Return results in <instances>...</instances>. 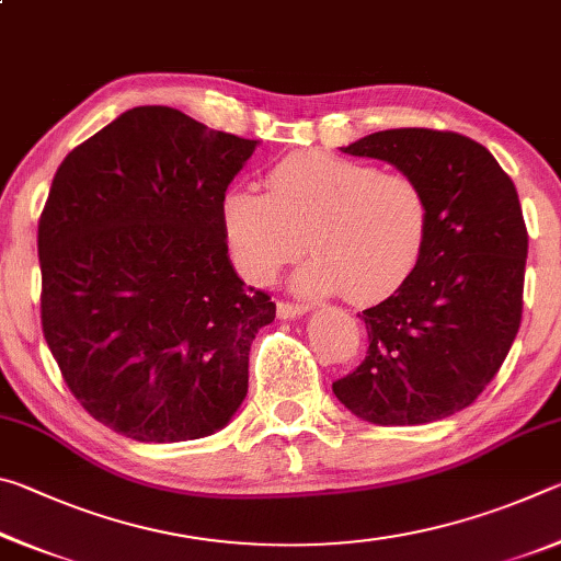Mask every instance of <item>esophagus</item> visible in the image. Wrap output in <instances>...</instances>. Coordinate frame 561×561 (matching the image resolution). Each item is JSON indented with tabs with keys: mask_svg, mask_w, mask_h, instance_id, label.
<instances>
[{
	"mask_svg": "<svg viewBox=\"0 0 561 561\" xmlns=\"http://www.w3.org/2000/svg\"><path fill=\"white\" fill-rule=\"evenodd\" d=\"M309 307L307 304H294V301H277V314L282 317V319H294V317H299V314H304V311H307Z\"/></svg>",
	"mask_w": 561,
	"mask_h": 561,
	"instance_id": "obj_1",
	"label": "esophagus"
}]
</instances>
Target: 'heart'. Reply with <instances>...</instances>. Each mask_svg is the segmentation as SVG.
<instances>
[{"label":"heart","instance_id":"b5f03b06","mask_svg":"<svg viewBox=\"0 0 561 561\" xmlns=\"http://www.w3.org/2000/svg\"><path fill=\"white\" fill-rule=\"evenodd\" d=\"M431 201L413 175L324 150H299L264 175V193L237 185L222 197V227L237 267L267 284L284 264L314 254L297 274L307 294L351 301L393 294L423 260Z\"/></svg>","mask_w":561,"mask_h":561}]
</instances>
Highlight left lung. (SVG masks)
<instances>
[{
    "label": "left lung",
    "mask_w": 561,
    "mask_h": 561,
    "mask_svg": "<svg viewBox=\"0 0 561 561\" xmlns=\"http://www.w3.org/2000/svg\"><path fill=\"white\" fill-rule=\"evenodd\" d=\"M344 153L413 175L433 222L411 277L358 314L366 358L331 388L378 425L440 421L474 403L517 336L527 227L515 183L485 146L453 130H378Z\"/></svg>",
    "instance_id": "1"
}]
</instances>
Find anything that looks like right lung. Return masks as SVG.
<instances>
[{"mask_svg": "<svg viewBox=\"0 0 561 561\" xmlns=\"http://www.w3.org/2000/svg\"><path fill=\"white\" fill-rule=\"evenodd\" d=\"M254 146L138 106L56 170L36 234L42 331L76 401L126 438H205L244 401L277 307L232 270L222 197Z\"/></svg>", "mask_w": 561, "mask_h": 561, "instance_id": "add662e5", "label": "right lung"}]
</instances>
